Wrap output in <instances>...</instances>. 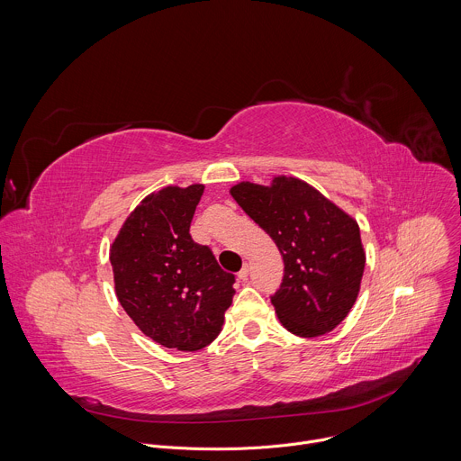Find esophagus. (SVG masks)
I'll list each match as a JSON object with an SVG mask.
<instances>
[{
	"label": "esophagus",
	"instance_id": "obj_1",
	"mask_svg": "<svg viewBox=\"0 0 461 461\" xmlns=\"http://www.w3.org/2000/svg\"><path fill=\"white\" fill-rule=\"evenodd\" d=\"M248 272H249V267L244 265V267L240 268V272H239V279H240V281H246V279H248Z\"/></svg>",
	"mask_w": 461,
	"mask_h": 461
}]
</instances>
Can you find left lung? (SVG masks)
<instances>
[{"label": "left lung", "instance_id": "left-lung-1", "mask_svg": "<svg viewBox=\"0 0 461 461\" xmlns=\"http://www.w3.org/2000/svg\"><path fill=\"white\" fill-rule=\"evenodd\" d=\"M230 193L283 255V283L272 295L283 326L301 338L332 332L361 286L365 251L357 222L294 176H276L272 185L240 182Z\"/></svg>", "mask_w": 461, "mask_h": 461}]
</instances>
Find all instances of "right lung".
<instances>
[{"label": "right lung", "instance_id": "1", "mask_svg": "<svg viewBox=\"0 0 461 461\" xmlns=\"http://www.w3.org/2000/svg\"><path fill=\"white\" fill-rule=\"evenodd\" d=\"M203 184L167 185L148 194L111 246L114 290L140 330L166 348L194 352L222 330L235 276L210 249L196 244L189 226Z\"/></svg>", "mask_w": 461, "mask_h": 461}]
</instances>
